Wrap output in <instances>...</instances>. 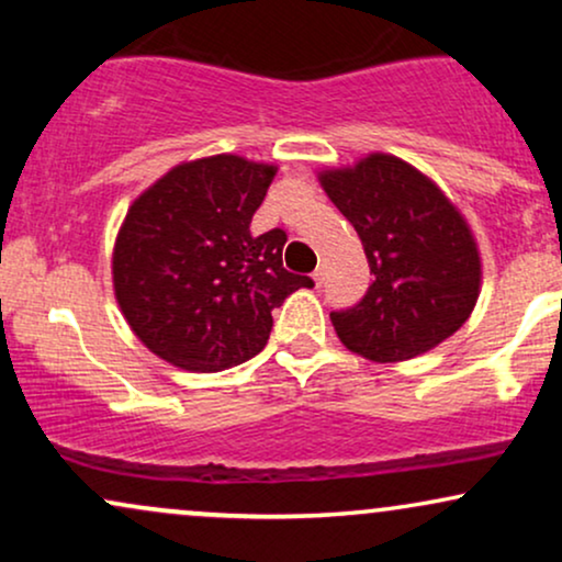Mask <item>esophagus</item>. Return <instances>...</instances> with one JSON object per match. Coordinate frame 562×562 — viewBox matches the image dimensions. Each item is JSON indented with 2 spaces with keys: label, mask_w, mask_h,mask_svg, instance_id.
<instances>
[{
  "label": "esophagus",
  "mask_w": 562,
  "mask_h": 562,
  "mask_svg": "<svg viewBox=\"0 0 562 562\" xmlns=\"http://www.w3.org/2000/svg\"><path fill=\"white\" fill-rule=\"evenodd\" d=\"M312 280H314V285H322V280H325V269H314V274H312Z\"/></svg>",
  "instance_id": "1"
}]
</instances>
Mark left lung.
<instances>
[{
	"instance_id": "1",
	"label": "left lung",
	"mask_w": 562,
	"mask_h": 562,
	"mask_svg": "<svg viewBox=\"0 0 562 562\" xmlns=\"http://www.w3.org/2000/svg\"><path fill=\"white\" fill-rule=\"evenodd\" d=\"M317 177L357 229L375 274L357 306L330 314L340 344L389 364L420 357L460 330L483 272L473 229L447 192L389 153Z\"/></svg>"
}]
</instances>
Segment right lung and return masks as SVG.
Returning a JSON list of instances; mask_svg holds the SVG:
<instances>
[{"instance_id": "add662e5", "label": "right lung", "mask_w": 562, "mask_h": 562, "mask_svg": "<svg viewBox=\"0 0 562 562\" xmlns=\"http://www.w3.org/2000/svg\"><path fill=\"white\" fill-rule=\"evenodd\" d=\"M274 164L184 160L128 205L113 245V293L132 333L179 370L248 362L272 330V308L312 277L282 267L288 235H250Z\"/></svg>"}]
</instances>
